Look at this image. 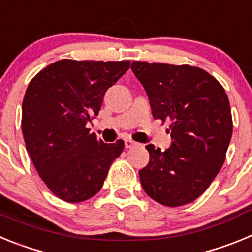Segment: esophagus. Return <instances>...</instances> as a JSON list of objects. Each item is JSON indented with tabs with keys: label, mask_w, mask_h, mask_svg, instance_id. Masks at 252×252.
Here are the masks:
<instances>
[{
	"label": "esophagus",
	"mask_w": 252,
	"mask_h": 252,
	"mask_svg": "<svg viewBox=\"0 0 252 252\" xmlns=\"http://www.w3.org/2000/svg\"><path fill=\"white\" fill-rule=\"evenodd\" d=\"M136 145H137V142L133 141V140H131V139L125 140V148H126V149H131V148H133V146H136Z\"/></svg>",
	"instance_id": "esophagus-1"
}]
</instances>
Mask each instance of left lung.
I'll use <instances>...</instances> for the list:
<instances>
[{
  "label": "left lung",
  "instance_id": "left-lung-1",
  "mask_svg": "<svg viewBox=\"0 0 252 252\" xmlns=\"http://www.w3.org/2000/svg\"><path fill=\"white\" fill-rule=\"evenodd\" d=\"M148 93L153 117L170 122L165 151L148 145L150 160L139 171L146 194L166 207L192 203L220 173L231 136L232 115L223 87L198 66L132 62Z\"/></svg>",
  "mask_w": 252,
  "mask_h": 252
}]
</instances>
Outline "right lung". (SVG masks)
Here are the masks:
<instances>
[{
    "label": "right lung",
    "mask_w": 252,
    "mask_h": 252,
    "mask_svg": "<svg viewBox=\"0 0 252 252\" xmlns=\"http://www.w3.org/2000/svg\"><path fill=\"white\" fill-rule=\"evenodd\" d=\"M130 68V60L62 59L40 70L22 101L26 150L51 193L68 203L101 190L125 142L104 144L87 122L101 110L106 91Z\"/></svg>",
    "instance_id": "obj_1"
}]
</instances>
